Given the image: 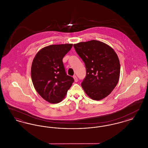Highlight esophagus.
I'll return each instance as SVG.
<instances>
[{
	"label": "esophagus",
	"mask_w": 148,
	"mask_h": 148,
	"mask_svg": "<svg viewBox=\"0 0 148 148\" xmlns=\"http://www.w3.org/2000/svg\"><path fill=\"white\" fill-rule=\"evenodd\" d=\"M73 78H74V79L75 82H77V76H76V75H74V76H73Z\"/></svg>",
	"instance_id": "1"
}]
</instances>
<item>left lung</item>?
Masks as SVG:
<instances>
[{"instance_id": "1", "label": "left lung", "mask_w": 148, "mask_h": 148, "mask_svg": "<svg viewBox=\"0 0 148 148\" xmlns=\"http://www.w3.org/2000/svg\"><path fill=\"white\" fill-rule=\"evenodd\" d=\"M74 47L84 62L86 74L82 87L92 100L108 96L119 80V59L113 48L96 40L74 44Z\"/></svg>"}]
</instances>
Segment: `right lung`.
I'll use <instances>...</instances> for the list:
<instances>
[{"label":"right lung","mask_w":148,"mask_h":148,"mask_svg":"<svg viewBox=\"0 0 148 148\" xmlns=\"http://www.w3.org/2000/svg\"><path fill=\"white\" fill-rule=\"evenodd\" d=\"M73 44L50 45L35 55L31 67V77L36 91L50 103L63 100L74 79L65 71L63 59Z\"/></svg>","instance_id":"right-lung-1"}]
</instances>
